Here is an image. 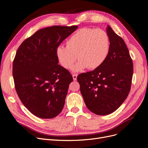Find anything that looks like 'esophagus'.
<instances>
[{"instance_id":"34e87169","label":"esophagus","mask_w":148,"mask_h":148,"mask_svg":"<svg viewBox=\"0 0 148 148\" xmlns=\"http://www.w3.org/2000/svg\"><path fill=\"white\" fill-rule=\"evenodd\" d=\"M73 80L74 81L77 80V74H73Z\"/></svg>"}]
</instances>
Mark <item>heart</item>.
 Here are the masks:
<instances>
[{"label": "heart", "mask_w": 148, "mask_h": 148, "mask_svg": "<svg viewBox=\"0 0 148 148\" xmlns=\"http://www.w3.org/2000/svg\"><path fill=\"white\" fill-rule=\"evenodd\" d=\"M109 51L110 39L106 31L101 29L83 28L68 39L66 47L59 46L56 53L60 65L67 69L73 67L78 58L79 61L74 70L79 71L87 67L89 69L99 67Z\"/></svg>", "instance_id": "obj_1"}]
</instances>
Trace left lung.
Instances as JSON below:
<instances>
[{"label":"left lung","instance_id":"obj_1","mask_svg":"<svg viewBox=\"0 0 148 148\" xmlns=\"http://www.w3.org/2000/svg\"><path fill=\"white\" fill-rule=\"evenodd\" d=\"M107 33L110 51L104 63L94 71L77 76L88 109L98 115L109 114L121 106L131 89L133 61L123 39L110 26Z\"/></svg>","mask_w":148,"mask_h":148}]
</instances>
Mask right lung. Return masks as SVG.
<instances>
[{"label": "right lung", "instance_id": "obj_1", "mask_svg": "<svg viewBox=\"0 0 148 148\" xmlns=\"http://www.w3.org/2000/svg\"><path fill=\"white\" fill-rule=\"evenodd\" d=\"M77 26H53L23 41L13 61L15 88L21 101L35 116L51 119L62 110L73 77L58 65L56 49Z\"/></svg>", "mask_w": 148, "mask_h": 148}]
</instances>
